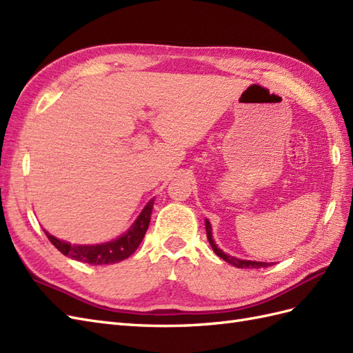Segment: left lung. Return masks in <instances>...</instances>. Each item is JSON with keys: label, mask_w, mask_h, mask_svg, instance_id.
Segmentation results:
<instances>
[{"label": "left lung", "mask_w": 353, "mask_h": 353, "mask_svg": "<svg viewBox=\"0 0 353 353\" xmlns=\"http://www.w3.org/2000/svg\"><path fill=\"white\" fill-rule=\"evenodd\" d=\"M205 225H206V236H208V241L209 243H211L214 252L220 256V259H223L224 261L233 264L234 268H239V269H259V268H269V265H272L270 263H261V261H250V260H239V259H234V256L232 255H227L225 252H223L220 248H218L212 239V228H211V224H209V221L206 220L205 221Z\"/></svg>", "instance_id": "left-lung-1"}]
</instances>
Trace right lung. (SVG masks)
<instances>
[{
  "instance_id": "obj_1",
  "label": "right lung",
  "mask_w": 353,
  "mask_h": 353,
  "mask_svg": "<svg viewBox=\"0 0 353 353\" xmlns=\"http://www.w3.org/2000/svg\"><path fill=\"white\" fill-rule=\"evenodd\" d=\"M154 200H150L148 205L144 208V211L141 212L138 220L133 223L130 230L123 234L119 239L107 242L102 245H71L68 242H63L56 239L54 236L49 234L46 230V236L58 250L70 259H74L81 263H89L93 265L101 264H114L126 260L133 252L137 251V248L142 242L145 236L147 228L150 225L151 220V211H153Z\"/></svg>"
}]
</instances>
